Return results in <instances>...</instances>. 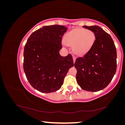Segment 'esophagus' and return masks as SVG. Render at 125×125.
<instances>
[{
	"label": "esophagus",
	"mask_w": 125,
	"mask_h": 125,
	"mask_svg": "<svg viewBox=\"0 0 125 125\" xmlns=\"http://www.w3.org/2000/svg\"><path fill=\"white\" fill-rule=\"evenodd\" d=\"M73 62H75V61H76V57L73 56Z\"/></svg>",
	"instance_id": "34e87169"
}]
</instances>
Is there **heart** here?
<instances>
[{
  "mask_svg": "<svg viewBox=\"0 0 125 125\" xmlns=\"http://www.w3.org/2000/svg\"><path fill=\"white\" fill-rule=\"evenodd\" d=\"M95 33L91 30L76 28L64 36L65 45L73 46V52L82 55L90 50L96 41Z\"/></svg>",
  "mask_w": 125,
  "mask_h": 125,
  "instance_id": "1",
  "label": "heart"
}]
</instances>
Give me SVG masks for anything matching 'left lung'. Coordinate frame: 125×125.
Segmentation results:
<instances>
[{
	"label": "left lung",
	"instance_id": "1",
	"mask_svg": "<svg viewBox=\"0 0 125 125\" xmlns=\"http://www.w3.org/2000/svg\"><path fill=\"white\" fill-rule=\"evenodd\" d=\"M95 33L94 45L83 57L76 58V80L85 91L97 92L109 85L117 70V51L108 33L98 26H83Z\"/></svg>",
	"mask_w": 125,
	"mask_h": 125
}]
</instances>
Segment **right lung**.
I'll return each mask as SVG.
<instances>
[{
  "label": "right lung",
  "instance_id": "1",
  "mask_svg": "<svg viewBox=\"0 0 125 125\" xmlns=\"http://www.w3.org/2000/svg\"><path fill=\"white\" fill-rule=\"evenodd\" d=\"M67 28L45 26L31 34L24 47L23 68L28 82L43 93L61 88L68 70L74 66L73 56L62 57V38Z\"/></svg>",
  "mask_w": 125,
  "mask_h": 125
}]
</instances>
